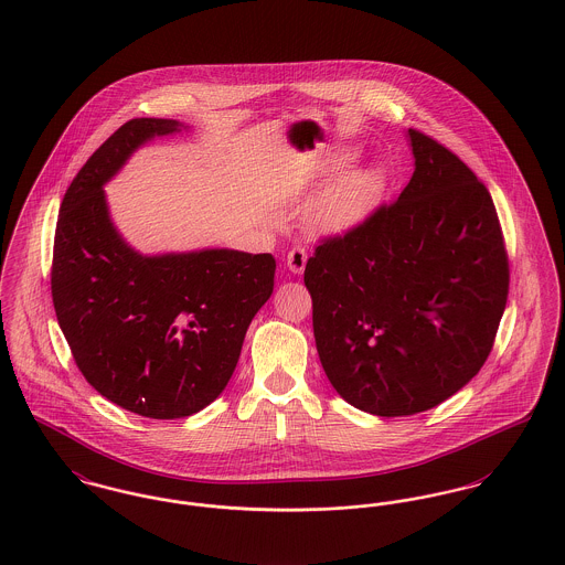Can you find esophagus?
Returning <instances> with one entry per match:
<instances>
[{
    "mask_svg": "<svg viewBox=\"0 0 565 565\" xmlns=\"http://www.w3.org/2000/svg\"><path fill=\"white\" fill-rule=\"evenodd\" d=\"M286 260H288V268H290L292 273L300 275V273L305 270V265H307V252H305V247H302V245L292 247Z\"/></svg>",
    "mask_w": 565,
    "mask_h": 565,
    "instance_id": "esophagus-1",
    "label": "esophagus"
}]
</instances>
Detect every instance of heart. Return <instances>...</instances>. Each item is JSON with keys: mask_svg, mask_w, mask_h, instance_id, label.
Wrapping results in <instances>:
<instances>
[{"mask_svg": "<svg viewBox=\"0 0 565 565\" xmlns=\"http://www.w3.org/2000/svg\"><path fill=\"white\" fill-rule=\"evenodd\" d=\"M341 167L334 162L331 170ZM380 194V174L375 170H352L337 179L313 202L311 220L324 231H343L361 222Z\"/></svg>", "mask_w": 565, "mask_h": 565, "instance_id": "heart-1", "label": "heart"}]
</instances>
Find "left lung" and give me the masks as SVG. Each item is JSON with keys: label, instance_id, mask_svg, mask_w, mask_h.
Segmentation results:
<instances>
[{"label": "left lung", "instance_id": "obj_1", "mask_svg": "<svg viewBox=\"0 0 565 565\" xmlns=\"http://www.w3.org/2000/svg\"><path fill=\"white\" fill-rule=\"evenodd\" d=\"M407 140L414 174L398 199L305 266L332 388L386 418L431 409L480 371L510 284L489 190L427 134Z\"/></svg>", "mask_w": 565, "mask_h": 565}]
</instances>
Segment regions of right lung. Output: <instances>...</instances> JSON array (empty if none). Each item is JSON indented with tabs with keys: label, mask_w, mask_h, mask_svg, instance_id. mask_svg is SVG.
<instances>
[{
	"label": "right lung",
	"mask_w": 565,
	"mask_h": 565,
	"mask_svg": "<svg viewBox=\"0 0 565 565\" xmlns=\"http://www.w3.org/2000/svg\"><path fill=\"white\" fill-rule=\"evenodd\" d=\"M181 130L140 117L102 145L62 200L51 270L57 322L85 380L156 420L192 416L222 395L275 279L270 254L142 256L117 233L102 188L138 147Z\"/></svg>",
	"instance_id": "add662e5"
}]
</instances>
